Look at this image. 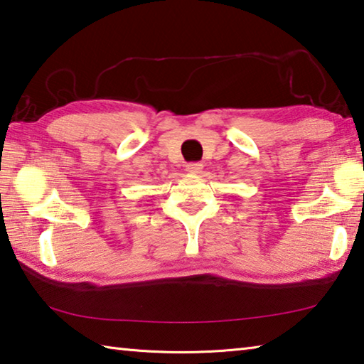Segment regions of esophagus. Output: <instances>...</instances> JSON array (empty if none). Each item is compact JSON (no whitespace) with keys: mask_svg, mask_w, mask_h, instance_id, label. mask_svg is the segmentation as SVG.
Wrapping results in <instances>:
<instances>
[{"mask_svg":"<svg viewBox=\"0 0 364 364\" xmlns=\"http://www.w3.org/2000/svg\"><path fill=\"white\" fill-rule=\"evenodd\" d=\"M186 171L190 172V174H200L203 171V164L201 163H190L186 166Z\"/></svg>","mask_w":364,"mask_h":364,"instance_id":"34e87169","label":"esophagus"}]
</instances>
